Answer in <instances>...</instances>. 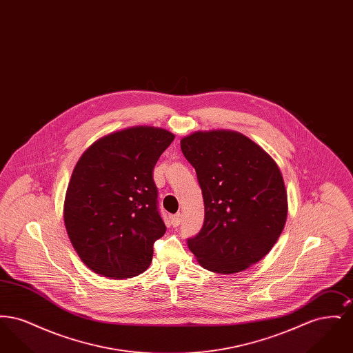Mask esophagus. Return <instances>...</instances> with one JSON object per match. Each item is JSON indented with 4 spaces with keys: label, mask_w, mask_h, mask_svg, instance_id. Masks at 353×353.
Instances as JSON below:
<instances>
[{
    "label": "esophagus",
    "mask_w": 353,
    "mask_h": 353,
    "mask_svg": "<svg viewBox=\"0 0 353 353\" xmlns=\"http://www.w3.org/2000/svg\"><path fill=\"white\" fill-rule=\"evenodd\" d=\"M181 214L180 213H177V214H174V216H172V225L176 228V226H179L180 223H181Z\"/></svg>",
    "instance_id": "1"
}]
</instances>
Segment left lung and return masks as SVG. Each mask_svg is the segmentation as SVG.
I'll return each instance as SVG.
<instances>
[{
	"label": "left lung",
	"instance_id": "8db88e82",
	"mask_svg": "<svg viewBox=\"0 0 353 353\" xmlns=\"http://www.w3.org/2000/svg\"><path fill=\"white\" fill-rule=\"evenodd\" d=\"M181 151L196 169L205 205L200 233L188 246L202 268L219 274L249 269L272 249L285 228L282 173L266 152L243 134H189Z\"/></svg>",
	"mask_w": 353,
	"mask_h": 353
}]
</instances>
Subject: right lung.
<instances>
[{
    "mask_svg": "<svg viewBox=\"0 0 353 353\" xmlns=\"http://www.w3.org/2000/svg\"><path fill=\"white\" fill-rule=\"evenodd\" d=\"M174 134L134 127L94 143L77 163L65 199V225L84 263L112 279L151 265L153 243L167 228L153 169Z\"/></svg>",
    "mask_w": 353,
    "mask_h": 353,
    "instance_id": "right-lung-1",
    "label": "right lung"
}]
</instances>
